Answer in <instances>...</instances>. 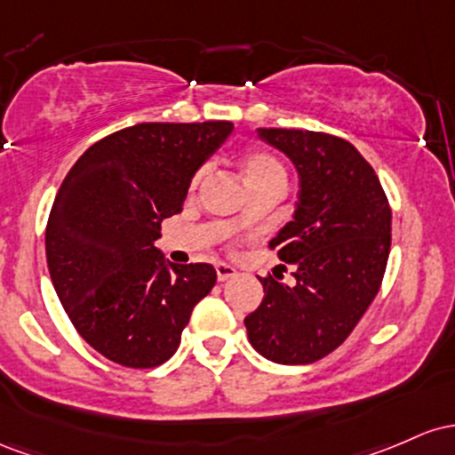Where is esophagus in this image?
Instances as JSON below:
<instances>
[{"mask_svg": "<svg viewBox=\"0 0 455 455\" xmlns=\"http://www.w3.org/2000/svg\"><path fill=\"white\" fill-rule=\"evenodd\" d=\"M214 270H217L219 282H228V279L236 277V268L229 267V264H226V262H219L217 267H214Z\"/></svg>", "mask_w": 455, "mask_h": 455, "instance_id": "34e87169", "label": "esophagus"}]
</instances>
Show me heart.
<instances>
[{
	"label": "heart",
	"mask_w": 455,
	"mask_h": 455,
	"mask_svg": "<svg viewBox=\"0 0 455 455\" xmlns=\"http://www.w3.org/2000/svg\"><path fill=\"white\" fill-rule=\"evenodd\" d=\"M238 167H241L244 182L247 187H258V185H282L285 187V170L279 163L277 156H273L270 152L262 150V148H249L238 156ZM202 172L196 173L193 182L200 180Z\"/></svg>",
	"instance_id": "1"
}]
</instances>
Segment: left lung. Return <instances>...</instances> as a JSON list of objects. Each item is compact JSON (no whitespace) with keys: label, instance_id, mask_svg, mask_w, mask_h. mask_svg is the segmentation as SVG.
<instances>
[{"label":"left lung","instance_id":"obj_1","mask_svg":"<svg viewBox=\"0 0 455 455\" xmlns=\"http://www.w3.org/2000/svg\"><path fill=\"white\" fill-rule=\"evenodd\" d=\"M258 137L299 172L294 219L270 241L296 283L259 277L264 299L244 326L275 363H314L344 344L379 294L391 249L389 200L341 137L299 129H258Z\"/></svg>","mask_w":455,"mask_h":455}]
</instances>
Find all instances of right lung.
Here are the masks:
<instances>
[{
	"instance_id": "obj_1",
	"label": "right lung",
	"mask_w": 455,
	"mask_h": 455,
	"mask_svg": "<svg viewBox=\"0 0 455 455\" xmlns=\"http://www.w3.org/2000/svg\"><path fill=\"white\" fill-rule=\"evenodd\" d=\"M232 129L144 122L96 141L64 178L44 234L51 282L76 333L114 363H165L217 282L211 264L165 262L155 241Z\"/></svg>"
}]
</instances>
